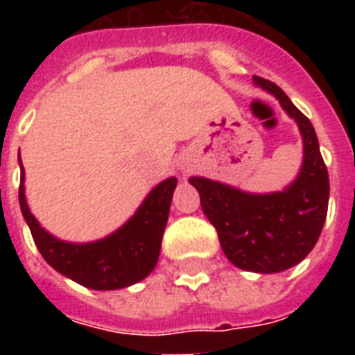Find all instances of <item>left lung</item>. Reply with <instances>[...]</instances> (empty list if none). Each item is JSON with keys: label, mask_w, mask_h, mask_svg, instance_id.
<instances>
[{"label": "left lung", "mask_w": 355, "mask_h": 355, "mask_svg": "<svg viewBox=\"0 0 355 355\" xmlns=\"http://www.w3.org/2000/svg\"><path fill=\"white\" fill-rule=\"evenodd\" d=\"M254 85L275 96L297 121L304 144L297 178L272 193H248L205 177H191L189 184L199 191L225 256L243 270L272 275L300 263L315 247L328 214L330 180L311 121L280 86L256 75Z\"/></svg>", "instance_id": "left-lung-1"}]
</instances>
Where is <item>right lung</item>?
I'll use <instances>...</instances> for the list:
<instances>
[{"instance_id":"add662e5","label":"right lung","mask_w":355,"mask_h":355,"mask_svg":"<svg viewBox=\"0 0 355 355\" xmlns=\"http://www.w3.org/2000/svg\"><path fill=\"white\" fill-rule=\"evenodd\" d=\"M19 208L29 225L36 247L47 263L60 275L96 291H110L138 284L153 272L160 256L177 178L169 177L150 189L125 225L103 239L71 243L49 234L31 214L25 199V171L18 156Z\"/></svg>"}]
</instances>
